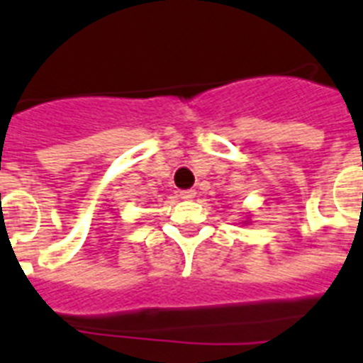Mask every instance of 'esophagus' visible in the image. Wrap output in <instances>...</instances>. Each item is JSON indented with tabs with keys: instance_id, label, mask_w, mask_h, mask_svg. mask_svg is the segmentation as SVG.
<instances>
[{
	"instance_id": "esophagus-1",
	"label": "esophagus",
	"mask_w": 363,
	"mask_h": 363,
	"mask_svg": "<svg viewBox=\"0 0 363 363\" xmlns=\"http://www.w3.org/2000/svg\"><path fill=\"white\" fill-rule=\"evenodd\" d=\"M179 196H181L182 199H188V201H190V199H194V197H196V191H194V190H182Z\"/></svg>"
}]
</instances>
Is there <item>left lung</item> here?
Instances as JSON below:
<instances>
[{
	"label": "left lung",
	"instance_id": "8db88e82",
	"mask_svg": "<svg viewBox=\"0 0 363 363\" xmlns=\"http://www.w3.org/2000/svg\"><path fill=\"white\" fill-rule=\"evenodd\" d=\"M242 225H250L252 223V216H250V212H244V218H242Z\"/></svg>",
	"mask_w": 363,
	"mask_h": 363
}]
</instances>
